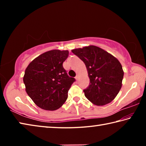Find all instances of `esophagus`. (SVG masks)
Returning <instances> with one entry per match:
<instances>
[{"instance_id":"esophagus-1","label":"esophagus","mask_w":146,"mask_h":146,"mask_svg":"<svg viewBox=\"0 0 146 146\" xmlns=\"http://www.w3.org/2000/svg\"><path fill=\"white\" fill-rule=\"evenodd\" d=\"M75 78H76V80H78V78H79V75H76Z\"/></svg>"}]
</instances>
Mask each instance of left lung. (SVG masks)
Wrapping results in <instances>:
<instances>
[{
    "label": "left lung",
    "instance_id": "1",
    "mask_svg": "<svg viewBox=\"0 0 146 146\" xmlns=\"http://www.w3.org/2000/svg\"><path fill=\"white\" fill-rule=\"evenodd\" d=\"M71 51L84 62L90 86L84 90L86 97L97 106H104L115 99L122 85L123 71L117 58L95 46Z\"/></svg>",
    "mask_w": 146,
    "mask_h": 146
}]
</instances>
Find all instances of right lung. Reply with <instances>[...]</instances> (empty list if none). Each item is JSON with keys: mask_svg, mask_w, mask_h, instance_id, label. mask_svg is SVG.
Instances as JSON below:
<instances>
[{"mask_svg": "<svg viewBox=\"0 0 146 146\" xmlns=\"http://www.w3.org/2000/svg\"><path fill=\"white\" fill-rule=\"evenodd\" d=\"M68 50L53 49L44 53L29 63L23 81L28 96L39 108L54 111L68 98V91L75 79L63 68Z\"/></svg>", "mask_w": 146, "mask_h": 146, "instance_id": "right-lung-1", "label": "right lung"}]
</instances>
